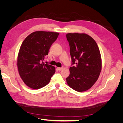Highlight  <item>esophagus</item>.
Segmentation results:
<instances>
[{
    "mask_svg": "<svg viewBox=\"0 0 123 123\" xmlns=\"http://www.w3.org/2000/svg\"><path fill=\"white\" fill-rule=\"evenodd\" d=\"M57 69H58V70H62V69H63V68H62V67H57Z\"/></svg>",
    "mask_w": 123,
    "mask_h": 123,
    "instance_id": "esophagus-1",
    "label": "esophagus"
}]
</instances>
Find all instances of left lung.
Returning <instances> with one entry per match:
<instances>
[{"mask_svg":"<svg viewBox=\"0 0 123 123\" xmlns=\"http://www.w3.org/2000/svg\"><path fill=\"white\" fill-rule=\"evenodd\" d=\"M72 65L66 80L70 87L84 92L92 87L98 79L102 64L100 51L94 39L85 33H68Z\"/></svg>","mask_w":123,"mask_h":123,"instance_id":"8db88e82","label":"left lung"}]
</instances>
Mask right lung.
<instances>
[{
	"label": "right lung",
	"mask_w": 123,
	"mask_h": 123,
	"mask_svg": "<svg viewBox=\"0 0 123 123\" xmlns=\"http://www.w3.org/2000/svg\"><path fill=\"white\" fill-rule=\"evenodd\" d=\"M59 33L35 31L23 41L18 52L17 68L24 83L33 89L42 88L49 83L55 72V67L43 62L48 54Z\"/></svg>",
	"instance_id": "obj_1"
}]
</instances>
